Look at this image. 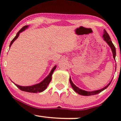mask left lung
I'll return each mask as SVG.
<instances>
[{
    "label": "left lung",
    "instance_id": "8db88e82",
    "mask_svg": "<svg viewBox=\"0 0 121 121\" xmlns=\"http://www.w3.org/2000/svg\"><path fill=\"white\" fill-rule=\"evenodd\" d=\"M103 38H104V40H105V41H106L107 43H108V45H109V47L111 48V49H112V53H113V57H114V59H115V58H116V48H115L114 45L113 43H112V41L110 39V37L109 34L106 32V31L105 30H104V34L103 35ZM69 81H70V85H71L72 88L73 89V90H74V91H76V93H77L78 94H80V95H85V96H89V95H95V94H97L101 92V91H103L104 90L106 89L107 87L109 86V85L110 84L111 82H112V81H111L110 82L109 84L108 85L106 86L105 87H104V88L98 90V91H84V90L81 89H80L79 87L76 86L74 84H73V82L72 81L70 77V79H69Z\"/></svg>",
    "mask_w": 121,
    "mask_h": 121
}]
</instances>
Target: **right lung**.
Segmentation results:
<instances>
[{
    "label": "right lung",
    "instance_id": "obj_1",
    "mask_svg": "<svg viewBox=\"0 0 121 121\" xmlns=\"http://www.w3.org/2000/svg\"><path fill=\"white\" fill-rule=\"evenodd\" d=\"M28 26H25L22 28L21 30H19V32L17 33L16 34V36H15L13 39L12 40L11 42L10 43V45H9V48L11 46V45L12 44V43L14 42L15 40H16V39L17 38L18 36H19V34L20 33L22 32L23 31L26 30V28H27ZM56 68V65H55L53 68L52 70H51L50 73L48 75V76L44 79L43 81H42L40 83H39V84H36V85H34L32 86H20L18 85L17 84H15V85L17 86L19 89L21 90L22 91H27V92H30V93H40V92H42L47 88L48 85H49V84L51 82V80H52V75L53 73V72L55 71V70Z\"/></svg>",
    "mask_w": 121,
    "mask_h": 121
}]
</instances>
